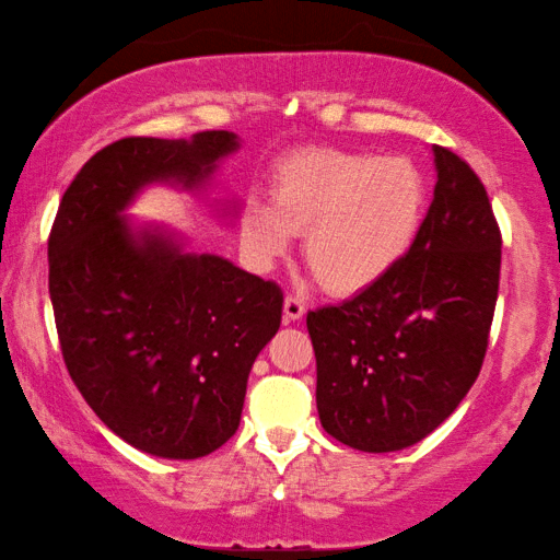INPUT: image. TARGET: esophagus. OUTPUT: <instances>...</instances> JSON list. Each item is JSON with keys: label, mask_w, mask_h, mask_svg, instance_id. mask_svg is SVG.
<instances>
[{"label": "esophagus", "mask_w": 560, "mask_h": 560, "mask_svg": "<svg viewBox=\"0 0 560 560\" xmlns=\"http://www.w3.org/2000/svg\"><path fill=\"white\" fill-rule=\"evenodd\" d=\"M306 314V303H303L299 296H287L283 301V318L287 320H299Z\"/></svg>", "instance_id": "1"}]
</instances>
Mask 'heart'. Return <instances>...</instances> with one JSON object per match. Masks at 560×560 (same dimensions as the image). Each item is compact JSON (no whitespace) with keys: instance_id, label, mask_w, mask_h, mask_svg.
<instances>
[{"instance_id":"heart-1","label":"heart","mask_w":560,"mask_h":560,"mask_svg":"<svg viewBox=\"0 0 560 560\" xmlns=\"http://www.w3.org/2000/svg\"><path fill=\"white\" fill-rule=\"evenodd\" d=\"M428 187L410 160L353 150L291 153L271 175V205L252 197L240 240L267 267L306 234L303 259L320 287L353 296L400 267L422 230Z\"/></svg>"}]
</instances>
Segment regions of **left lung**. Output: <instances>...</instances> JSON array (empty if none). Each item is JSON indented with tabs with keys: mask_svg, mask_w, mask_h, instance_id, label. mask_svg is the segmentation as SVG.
Returning a JSON list of instances; mask_svg holds the SVG:
<instances>
[{
	"mask_svg": "<svg viewBox=\"0 0 560 560\" xmlns=\"http://www.w3.org/2000/svg\"><path fill=\"white\" fill-rule=\"evenodd\" d=\"M438 185L412 249L390 277L308 311L324 430L360 452H397L438 430L485 363L501 234L487 189L432 145Z\"/></svg>",
	"mask_w": 560,
	"mask_h": 560,
	"instance_id": "obj_1",
	"label": "left lung"
}]
</instances>
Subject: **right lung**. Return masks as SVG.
<instances>
[{"instance_id": "obj_1", "label": "right lung", "mask_w": 560, "mask_h": 560, "mask_svg": "<svg viewBox=\"0 0 560 560\" xmlns=\"http://www.w3.org/2000/svg\"><path fill=\"white\" fill-rule=\"evenodd\" d=\"M240 145L230 130L116 140L73 177L51 226L49 293L71 381L110 432L153 457H205L236 432L283 293L126 210L150 185L202 195Z\"/></svg>"}]
</instances>
